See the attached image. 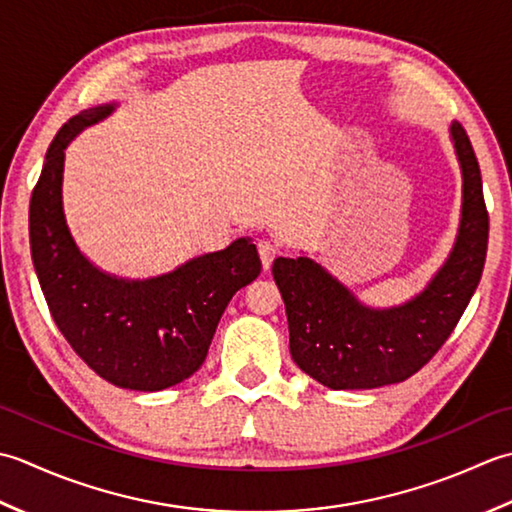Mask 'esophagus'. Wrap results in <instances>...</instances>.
<instances>
[{
    "mask_svg": "<svg viewBox=\"0 0 512 512\" xmlns=\"http://www.w3.org/2000/svg\"><path fill=\"white\" fill-rule=\"evenodd\" d=\"M278 252H280V247L276 243H271V241H260L258 243V254H260V260H263L265 269L271 267V263H274V258H276Z\"/></svg>",
    "mask_w": 512,
    "mask_h": 512,
    "instance_id": "obj_1",
    "label": "esophagus"
}]
</instances>
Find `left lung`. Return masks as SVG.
Listing matches in <instances>:
<instances>
[{
    "label": "left lung",
    "mask_w": 512,
    "mask_h": 512,
    "mask_svg": "<svg viewBox=\"0 0 512 512\" xmlns=\"http://www.w3.org/2000/svg\"><path fill=\"white\" fill-rule=\"evenodd\" d=\"M448 132L462 170L460 227L451 254L415 298L375 309L316 260H274L291 358L329 389H378L411 378L451 336L475 294L488 247L482 174L462 125L453 121Z\"/></svg>",
    "instance_id": "left-lung-1"
}]
</instances>
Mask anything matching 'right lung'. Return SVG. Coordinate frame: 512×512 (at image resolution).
Here are the masks:
<instances>
[{
	"instance_id": "1",
	"label": "right lung",
	"mask_w": 512,
	"mask_h": 512,
	"mask_svg": "<svg viewBox=\"0 0 512 512\" xmlns=\"http://www.w3.org/2000/svg\"><path fill=\"white\" fill-rule=\"evenodd\" d=\"M117 103L79 112L57 132L30 198V256L52 320L88 367L114 387L163 391L201 367L227 302L260 274L252 238L168 274L112 276L81 254L64 214L66 148Z\"/></svg>"
}]
</instances>
